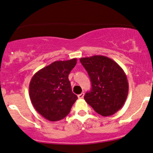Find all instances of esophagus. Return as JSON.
<instances>
[{"label":"esophagus","instance_id":"esophagus-1","mask_svg":"<svg viewBox=\"0 0 153 153\" xmlns=\"http://www.w3.org/2000/svg\"><path fill=\"white\" fill-rule=\"evenodd\" d=\"M84 97V93H81V94H78V97L79 98V99H82V98H83Z\"/></svg>","mask_w":153,"mask_h":153}]
</instances>
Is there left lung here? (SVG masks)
<instances>
[{"mask_svg":"<svg viewBox=\"0 0 153 153\" xmlns=\"http://www.w3.org/2000/svg\"><path fill=\"white\" fill-rule=\"evenodd\" d=\"M87 71L91 89L84 96L86 102L99 114H114L123 107L128 94V79L117 62L104 56L81 58Z\"/></svg>","mask_w":153,"mask_h":153,"instance_id":"left-lung-1","label":"left lung"}]
</instances>
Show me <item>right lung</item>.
Wrapping results in <instances>:
<instances>
[{"label":"right lung","instance_id":"obj_1","mask_svg":"<svg viewBox=\"0 0 153 153\" xmlns=\"http://www.w3.org/2000/svg\"><path fill=\"white\" fill-rule=\"evenodd\" d=\"M76 63L77 59L56 61L32 77L29 83L30 101L46 120L56 122L64 119L78 99L72 91L68 78Z\"/></svg>","mask_w":153,"mask_h":153}]
</instances>
